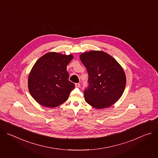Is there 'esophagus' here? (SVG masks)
<instances>
[{
  "instance_id": "34e87169",
  "label": "esophagus",
  "mask_w": 158,
  "mask_h": 158,
  "mask_svg": "<svg viewBox=\"0 0 158 158\" xmlns=\"http://www.w3.org/2000/svg\"><path fill=\"white\" fill-rule=\"evenodd\" d=\"M75 86L76 87H80V84L79 83H76L75 84Z\"/></svg>"
}]
</instances>
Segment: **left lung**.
Wrapping results in <instances>:
<instances>
[{
    "label": "left lung",
    "instance_id": "8db88e82",
    "mask_svg": "<svg viewBox=\"0 0 158 158\" xmlns=\"http://www.w3.org/2000/svg\"><path fill=\"white\" fill-rule=\"evenodd\" d=\"M80 59L89 76V87L84 92L85 102L99 109L116 103L122 96L126 84L122 66L102 51L83 52Z\"/></svg>",
    "mask_w": 158,
    "mask_h": 158
}]
</instances>
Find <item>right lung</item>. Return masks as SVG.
<instances>
[{
    "instance_id": "add662e5",
    "label": "right lung",
    "mask_w": 158,
    "mask_h": 158,
    "mask_svg": "<svg viewBox=\"0 0 158 158\" xmlns=\"http://www.w3.org/2000/svg\"><path fill=\"white\" fill-rule=\"evenodd\" d=\"M73 55L50 52L40 57L33 65L28 77V89L40 105L56 107L68 99L75 87L69 81L67 65Z\"/></svg>"
}]
</instances>
